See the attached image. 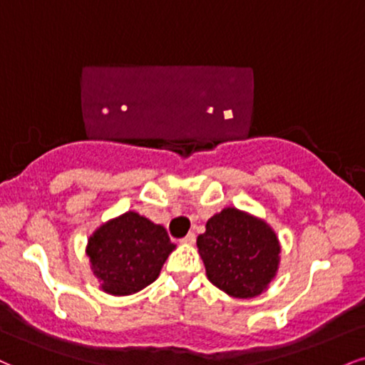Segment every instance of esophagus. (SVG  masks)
Masks as SVG:
<instances>
[{
  "mask_svg": "<svg viewBox=\"0 0 365 365\" xmlns=\"http://www.w3.org/2000/svg\"><path fill=\"white\" fill-rule=\"evenodd\" d=\"M180 243H183V245H194V243H195V235H194V232H188L185 238L180 240Z\"/></svg>",
  "mask_w": 365,
  "mask_h": 365,
  "instance_id": "34e87169",
  "label": "esophagus"
}]
</instances>
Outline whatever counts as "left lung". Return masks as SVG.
<instances>
[{
	"instance_id": "8db88e82",
	"label": "left lung",
	"mask_w": 365,
	"mask_h": 365,
	"mask_svg": "<svg viewBox=\"0 0 365 365\" xmlns=\"http://www.w3.org/2000/svg\"><path fill=\"white\" fill-rule=\"evenodd\" d=\"M197 248L210 282L240 299L262 294L279 270L280 243L275 231L235 207L209 219Z\"/></svg>"
}]
</instances>
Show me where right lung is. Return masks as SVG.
<instances>
[{"instance_id":"add662e5","label":"right lung","mask_w":365,"mask_h":365,"mask_svg":"<svg viewBox=\"0 0 365 365\" xmlns=\"http://www.w3.org/2000/svg\"><path fill=\"white\" fill-rule=\"evenodd\" d=\"M173 250L163 226L129 210L90 236L86 255L103 292L129 296L155 282Z\"/></svg>"}]
</instances>
